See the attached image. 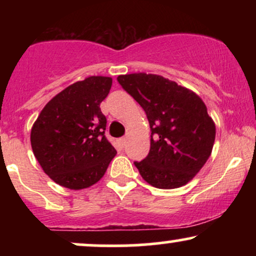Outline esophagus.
Returning a JSON list of instances; mask_svg holds the SVG:
<instances>
[{"instance_id":"1","label":"esophagus","mask_w":256,"mask_h":256,"mask_svg":"<svg viewBox=\"0 0 256 256\" xmlns=\"http://www.w3.org/2000/svg\"><path fill=\"white\" fill-rule=\"evenodd\" d=\"M126 143H128V138H126V137H122V138H120V140H119V144H120V146H122V148H124V146H126Z\"/></svg>"}]
</instances>
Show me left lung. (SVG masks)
Returning a JSON list of instances; mask_svg holds the SVG:
<instances>
[{"label": "left lung", "mask_w": 256, "mask_h": 256, "mask_svg": "<svg viewBox=\"0 0 256 256\" xmlns=\"http://www.w3.org/2000/svg\"><path fill=\"white\" fill-rule=\"evenodd\" d=\"M118 82L143 108L152 130L150 150L134 162L148 184L176 189L189 183L212 154L216 124L198 95L162 76L122 74Z\"/></svg>", "instance_id": "8db88e82"}]
</instances>
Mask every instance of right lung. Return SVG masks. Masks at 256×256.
<instances>
[{
	"instance_id": "1",
	"label": "right lung",
	"mask_w": 256,
	"mask_h": 256,
	"mask_svg": "<svg viewBox=\"0 0 256 256\" xmlns=\"http://www.w3.org/2000/svg\"><path fill=\"white\" fill-rule=\"evenodd\" d=\"M110 77L91 76L55 95L31 128V146L55 183L71 190L94 185L104 176L116 150L104 136L107 120L100 104Z\"/></svg>"
}]
</instances>
